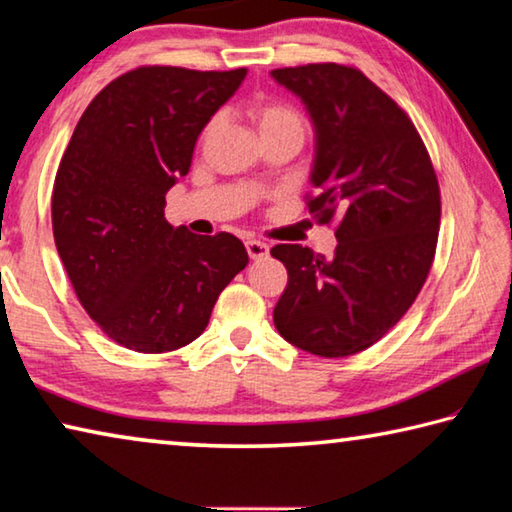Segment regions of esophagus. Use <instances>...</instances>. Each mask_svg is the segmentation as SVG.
Returning a JSON list of instances; mask_svg holds the SVG:
<instances>
[{"label": "esophagus", "instance_id": "esophagus-1", "mask_svg": "<svg viewBox=\"0 0 512 512\" xmlns=\"http://www.w3.org/2000/svg\"><path fill=\"white\" fill-rule=\"evenodd\" d=\"M245 247H247L249 258H254V261H261V258L270 254V247H267L261 240H247Z\"/></svg>", "mask_w": 512, "mask_h": 512}]
</instances>
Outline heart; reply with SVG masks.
I'll return each mask as SVG.
<instances>
[{
	"instance_id": "1",
	"label": "heart",
	"mask_w": 512,
	"mask_h": 512,
	"mask_svg": "<svg viewBox=\"0 0 512 512\" xmlns=\"http://www.w3.org/2000/svg\"><path fill=\"white\" fill-rule=\"evenodd\" d=\"M249 117L254 120L258 133L261 138H270V136H295V138H304V117L297 111L295 106H290L286 102H276V99H254L249 104ZM215 129V122H208L201 138H208Z\"/></svg>"
}]
</instances>
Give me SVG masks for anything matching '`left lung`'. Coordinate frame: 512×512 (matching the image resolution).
Returning a JSON list of instances; mask_svg holds the SVG:
<instances>
[{"mask_svg": "<svg viewBox=\"0 0 512 512\" xmlns=\"http://www.w3.org/2000/svg\"><path fill=\"white\" fill-rule=\"evenodd\" d=\"M272 77L304 102L315 129L308 213L338 220L333 258L272 247L288 270L274 326L308 354H358L404 317L429 276L438 179L410 117L356 67L311 63Z\"/></svg>", "mask_w": 512, "mask_h": 512, "instance_id": "8db88e82", "label": "left lung"}]
</instances>
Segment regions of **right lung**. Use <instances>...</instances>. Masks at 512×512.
<instances>
[{"mask_svg":"<svg viewBox=\"0 0 512 512\" xmlns=\"http://www.w3.org/2000/svg\"><path fill=\"white\" fill-rule=\"evenodd\" d=\"M245 77L247 67H136L92 99L72 133L52 192L54 242L81 306L117 345H190L249 263L231 233L195 236L165 220L201 129Z\"/></svg>","mask_w":512,"mask_h":512,"instance_id":"right-lung-1","label":"right lung"}]
</instances>
